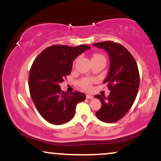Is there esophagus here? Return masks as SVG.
<instances>
[{"mask_svg": "<svg viewBox=\"0 0 161 161\" xmlns=\"http://www.w3.org/2000/svg\"><path fill=\"white\" fill-rule=\"evenodd\" d=\"M93 96H92V95H88H88H86V98H88V99H92V98H93Z\"/></svg>", "mask_w": 161, "mask_h": 161, "instance_id": "obj_1", "label": "esophagus"}]
</instances>
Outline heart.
Instances as JSON below:
<instances>
[{"instance_id":"obj_1","label":"heart","mask_w":161,"mask_h":161,"mask_svg":"<svg viewBox=\"0 0 161 161\" xmlns=\"http://www.w3.org/2000/svg\"><path fill=\"white\" fill-rule=\"evenodd\" d=\"M97 59H103V60H106L104 55L101 54V53H94L93 56H92V60H97ZM94 82H95V79L89 78V77H86V78L81 79L79 81V85L81 88H83V89L87 90V91H89V90L92 89V85H93Z\"/></svg>"}]
</instances>
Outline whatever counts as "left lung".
Listing matches in <instances>:
<instances>
[{
	"label": "left lung",
	"mask_w": 161,
	"mask_h": 161,
	"mask_svg": "<svg viewBox=\"0 0 161 161\" xmlns=\"http://www.w3.org/2000/svg\"><path fill=\"white\" fill-rule=\"evenodd\" d=\"M94 45L104 49L110 60L109 73L104 81L110 93L108 97L95 96L101 103L95 114L104 123H114L125 116L136 100L140 82L138 66L130 52L120 44L107 41Z\"/></svg>",
	"instance_id": "8db88e82"
}]
</instances>
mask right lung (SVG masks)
Listing matches in <instances>:
<instances>
[{"mask_svg":"<svg viewBox=\"0 0 161 161\" xmlns=\"http://www.w3.org/2000/svg\"><path fill=\"white\" fill-rule=\"evenodd\" d=\"M89 48L87 45H52L33 62L29 76L31 97L41 116L51 124L69 122L74 116L77 104L86 99L82 92L61 91L60 83L70 74L75 57Z\"/></svg>","mask_w":161,"mask_h":161,"instance_id":"add662e5","label":"right lung"}]
</instances>
